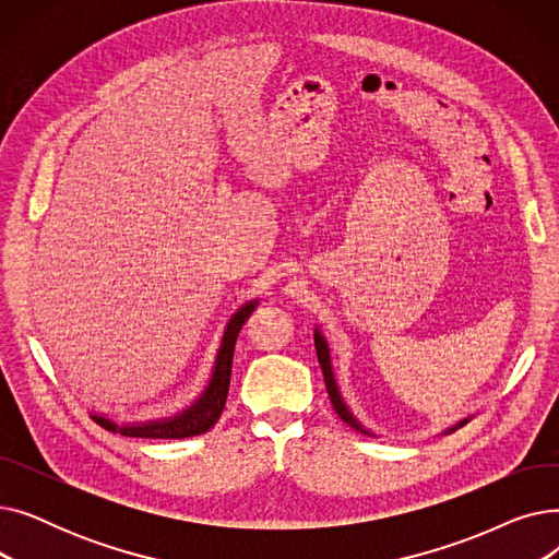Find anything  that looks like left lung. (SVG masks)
Wrapping results in <instances>:
<instances>
[{
    "mask_svg": "<svg viewBox=\"0 0 559 559\" xmlns=\"http://www.w3.org/2000/svg\"><path fill=\"white\" fill-rule=\"evenodd\" d=\"M314 348H317L319 367H321V371H324L326 392H329V396H331V403H333V407H335V413H337L340 419H342L344 424H348L350 428H356V430H360V432H365V435H371V432L354 417V413H350V409L346 407V403H344V399H342V394H340V388H337V383H335V373H333V367H331V350H329V344H326L324 335L319 333V329H314ZM466 421H468V419H462L460 424H455V426L449 428L447 432H453L455 428L464 426Z\"/></svg>",
    "mask_w": 559,
    "mask_h": 559,
    "instance_id": "8db88e82",
    "label": "left lung"
}]
</instances>
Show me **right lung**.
Instances as JSON below:
<instances>
[{
    "instance_id": "obj_1",
    "label": "right lung",
    "mask_w": 559,
    "mask_h": 559,
    "mask_svg": "<svg viewBox=\"0 0 559 559\" xmlns=\"http://www.w3.org/2000/svg\"><path fill=\"white\" fill-rule=\"evenodd\" d=\"M255 306H258V301H249L230 317L228 326L224 331V337H222V346L217 350V360H215L213 376L209 380V388H205L203 394L190 407H186L183 413L167 417V419L144 421V424H124V426L115 424L102 415H93V419L106 430L120 432L124 437H144V439H183V437H194V435L211 430L217 424L222 409L226 405L235 340H238L245 321L251 317Z\"/></svg>"
}]
</instances>
